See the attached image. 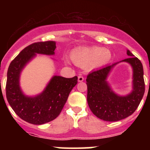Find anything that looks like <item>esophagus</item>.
Instances as JSON below:
<instances>
[{"label": "esophagus", "instance_id": "obj_1", "mask_svg": "<svg viewBox=\"0 0 150 150\" xmlns=\"http://www.w3.org/2000/svg\"><path fill=\"white\" fill-rule=\"evenodd\" d=\"M78 82H83L84 81V78L82 76V75H79L78 77Z\"/></svg>", "mask_w": 150, "mask_h": 150}]
</instances>
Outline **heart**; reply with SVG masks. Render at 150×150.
<instances>
[{
    "instance_id": "obj_1",
    "label": "heart",
    "mask_w": 150,
    "mask_h": 150,
    "mask_svg": "<svg viewBox=\"0 0 150 150\" xmlns=\"http://www.w3.org/2000/svg\"><path fill=\"white\" fill-rule=\"evenodd\" d=\"M111 58V51L99 46L79 48L71 54V59L76 65L91 69L107 65Z\"/></svg>"
}]
</instances>
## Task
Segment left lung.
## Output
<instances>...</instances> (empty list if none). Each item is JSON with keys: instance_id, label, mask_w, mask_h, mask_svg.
I'll return each instance as SVG.
<instances>
[{"instance_id": "obj_1", "label": "left lung", "mask_w": 150, "mask_h": 150, "mask_svg": "<svg viewBox=\"0 0 150 150\" xmlns=\"http://www.w3.org/2000/svg\"><path fill=\"white\" fill-rule=\"evenodd\" d=\"M128 59L90 72L86 79L87 102L92 112L105 121H118L135 112L143 98L145 91L144 70L142 62L127 50ZM120 62H127L133 69L132 91L125 96L113 91L106 79L112 68Z\"/></svg>"}]
</instances>
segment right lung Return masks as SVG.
<instances>
[{
  "mask_svg": "<svg viewBox=\"0 0 150 150\" xmlns=\"http://www.w3.org/2000/svg\"><path fill=\"white\" fill-rule=\"evenodd\" d=\"M56 42L34 43L24 48L11 62L7 72L6 98L20 118L29 123L41 125L54 120L65 104L69 93L78 83V77L66 78L54 75L39 94L29 96L19 84L22 71L38 54L54 55Z\"/></svg>",
  "mask_w": 150,
  "mask_h": 150,
  "instance_id": "add662e5",
  "label": "right lung"
}]
</instances>
